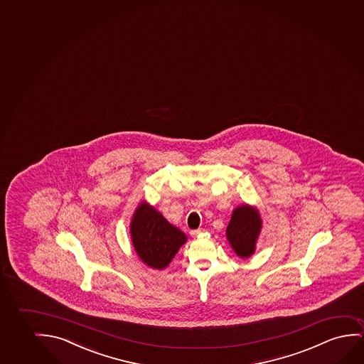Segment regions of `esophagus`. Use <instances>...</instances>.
I'll return each instance as SVG.
<instances>
[{
	"label": "esophagus",
	"mask_w": 364,
	"mask_h": 364,
	"mask_svg": "<svg viewBox=\"0 0 364 364\" xmlns=\"http://www.w3.org/2000/svg\"><path fill=\"white\" fill-rule=\"evenodd\" d=\"M203 230H191V236L192 237H197L200 236V233H202Z\"/></svg>",
	"instance_id": "1"
}]
</instances>
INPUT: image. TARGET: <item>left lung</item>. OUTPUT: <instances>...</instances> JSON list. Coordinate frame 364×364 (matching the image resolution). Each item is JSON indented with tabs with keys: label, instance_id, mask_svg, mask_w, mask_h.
Returning a JSON list of instances; mask_svg holds the SVG:
<instances>
[{
	"label": "left lung",
	"instance_id": "8db88e82",
	"mask_svg": "<svg viewBox=\"0 0 364 364\" xmlns=\"http://www.w3.org/2000/svg\"><path fill=\"white\" fill-rule=\"evenodd\" d=\"M262 218L255 205H238L230 217L225 230V237L237 257L247 259L255 255L257 241L261 235Z\"/></svg>",
	"mask_w": 364,
	"mask_h": 364
}]
</instances>
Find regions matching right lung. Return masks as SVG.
Listing matches in <instances>:
<instances>
[{"label":"right lung","instance_id":"1","mask_svg":"<svg viewBox=\"0 0 364 364\" xmlns=\"http://www.w3.org/2000/svg\"><path fill=\"white\" fill-rule=\"evenodd\" d=\"M129 235L139 259L149 268L162 271L168 267L187 236L171 225L164 215L149 202L142 200L134 210L129 223Z\"/></svg>","mask_w":364,"mask_h":364}]
</instances>
